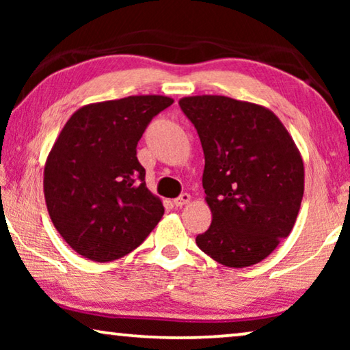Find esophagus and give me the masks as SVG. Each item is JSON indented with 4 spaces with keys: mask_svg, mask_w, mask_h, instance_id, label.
I'll list each match as a JSON object with an SVG mask.
<instances>
[{
    "mask_svg": "<svg viewBox=\"0 0 350 350\" xmlns=\"http://www.w3.org/2000/svg\"><path fill=\"white\" fill-rule=\"evenodd\" d=\"M189 200H191V196L188 193H183L180 196V198L174 199V205H175V207H183V205L189 204Z\"/></svg>",
    "mask_w": 350,
    "mask_h": 350,
    "instance_id": "34e87169",
    "label": "esophagus"
}]
</instances>
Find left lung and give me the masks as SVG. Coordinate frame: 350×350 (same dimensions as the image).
<instances>
[{"mask_svg":"<svg viewBox=\"0 0 350 350\" xmlns=\"http://www.w3.org/2000/svg\"><path fill=\"white\" fill-rule=\"evenodd\" d=\"M202 143V186L212 224L196 237L205 255L247 267L271 255L295 226L304 164L280 119L261 105L224 95L180 98Z\"/></svg>","mask_w":350,"mask_h":350,"instance_id":"8db88e82","label":"left lung"}]
</instances>
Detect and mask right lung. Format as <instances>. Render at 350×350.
Returning <instances> with one entry per match:
<instances>
[{"label": "right lung", "instance_id": "1", "mask_svg": "<svg viewBox=\"0 0 350 350\" xmlns=\"http://www.w3.org/2000/svg\"><path fill=\"white\" fill-rule=\"evenodd\" d=\"M172 103L165 95L89 103L62 129L46 159L44 199L55 229L81 256L119 260L161 221L164 205L146 188L137 143Z\"/></svg>", "mask_w": 350, "mask_h": 350}]
</instances>
